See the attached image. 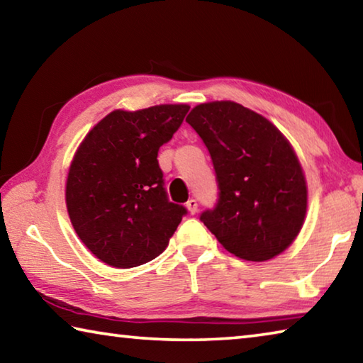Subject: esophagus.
Wrapping results in <instances>:
<instances>
[{
    "instance_id": "34e87169",
    "label": "esophagus",
    "mask_w": 363,
    "mask_h": 363,
    "mask_svg": "<svg viewBox=\"0 0 363 363\" xmlns=\"http://www.w3.org/2000/svg\"><path fill=\"white\" fill-rule=\"evenodd\" d=\"M186 206H187V210H189L190 214H195L196 211H199V203H196L195 199H190L186 203Z\"/></svg>"
}]
</instances>
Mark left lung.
<instances>
[{
    "instance_id": "obj_1",
    "label": "left lung",
    "mask_w": 363,
    "mask_h": 363,
    "mask_svg": "<svg viewBox=\"0 0 363 363\" xmlns=\"http://www.w3.org/2000/svg\"><path fill=\"white\" fill-rule=\"evenodd\" d=\"M186 121L210 152L219 189L201 223L240 259L261 262L285 251L303 227L307 187L284 134L230 101L200 104Z\"/></svg>"
}]
</instances>
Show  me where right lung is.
<instances>
[{
    "label": "right lung",
    "mask_w": 363,
    "mask_h": 363,
    "mask_svg": "<svg viewBox=\"0 0 363 363\" xmlns=\"http://www.w3.org/2000/svg\"><path fill=\"white\" fill-rule=\"evenodd\" d=\"M189 108L113 110L79 144L67 177V211L79 240L108 266L155 259L187 214L168 200L157 157Z\"/></svg>",
    "instance_id": "right-lung-1"
}]
</instances>
